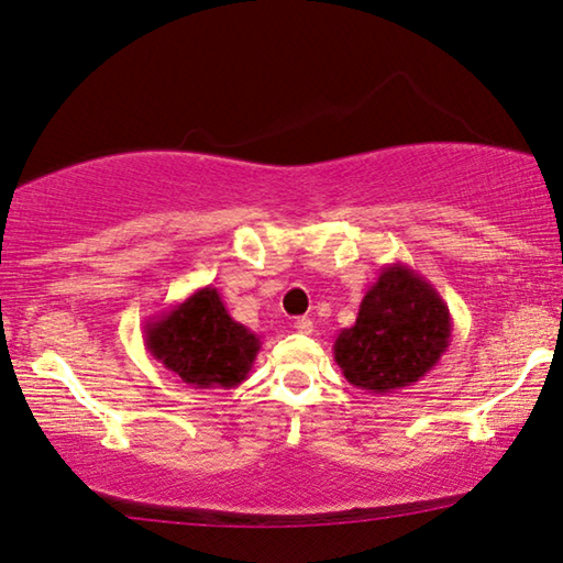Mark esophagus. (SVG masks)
I'll list each match as a JSON object with an SVG mask.
<instances>
[{
    "mask_svg": "<svg viewBox=\"0 0 563 563\" xmlns=\"http://www.w3.org/2000/svg\"><path fill=\"white\" fill-rule=\"evenodd\" d=\"M294 330L301 334H311V330H314V322H311L309 317H297L294 319Z\"/></svg>",
    "mask_w": 563,
    "mask_h": 563,
    "instance_id": "1",
    "label": "esophagus"
}]
</instances>
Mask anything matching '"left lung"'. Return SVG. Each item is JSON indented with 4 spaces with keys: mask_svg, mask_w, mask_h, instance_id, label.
Masks as SVG:
<instances>
[{
    "mask_svg": "<svg viewBox=\"0 0 563 563\" xmlns=\"http://www.w3.org/2000/svg\"><path fill=\"white\" fill-rule=\"evenodd\" d=\"M451 332V311L426 276L387 264L362 297L354 324L336 334L334 362L360 390L395 393L438 365Z\"/></svg>",
    "mask_w": 563,
    "mask_h": 563,
    "instance_id": "1",
    "label": "left lung"
}]
</instances>
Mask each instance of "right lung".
Returning <instances> with one entry per match:
<instances>
[{"label":"right lung","instance_id":"add662e5","mask_svg":"<svg viewBox=\"0 0 563 563\" xmlns=\"http://www.w3.org/2000/svg\"><path fill=\"white\" fill-rule=\"evenodd\" d=\"M145 350L188 387H239L249 377L262 340L239 324L219 289L203 287L145 322Z\"/></svg>","mask_w":563,"mask_h":563}]
</instances>
